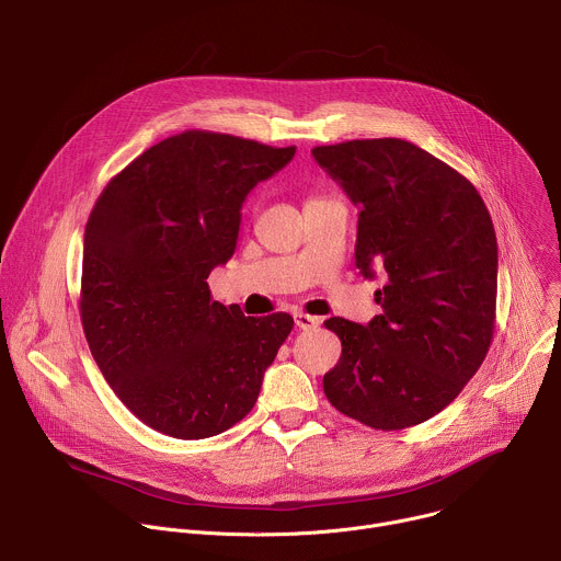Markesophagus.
I'll return each instance as SVG.
<instances>
[{
  "label": "esophagus",
  "instance_id": "1",
  "mask_svg": "<svg viewBox=\"0 0 561 561\" xmlns=\"http://www.w3.org/2000/svg\"><path fill=\"white\" fill-rule=\"evenodd\" d=\"M319 322H322V319H319V317H312V314H306V312H295V324H297V329H301V331L317 329Z\"/></svg>",
  "mask_w": 561,
  "mask_h": 561
}]
</instances>
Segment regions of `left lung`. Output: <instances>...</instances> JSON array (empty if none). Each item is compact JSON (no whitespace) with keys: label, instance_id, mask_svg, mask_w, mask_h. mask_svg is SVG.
<instances>
[{"label":"left lung","instance_id":"obj_1","mask_svg":"<svg viewBox=\"0 0 561 561\" xmlns=\"http://www.w3.org/2000/svg\"><path fill=\"white\" fill-rule=\"evenodd\" d=\"M312 157L359 208V273L386 277L370 324L324 322L342 342L324 392L340 413L377 431L422 424L461 392L493 342L491 213L463 175L407 139L314 146Z\"/></svg>","mask_w":561,"mask_h":561}]
</instances>
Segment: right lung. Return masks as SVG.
Instances as JSON below:
<instances>
[{"label": "right lung", "instance_id": "obj_1", "mask_svg": "<svg viewBox=\"0 0 561 561\" xmlns=\"http://www.w3.org/2000/svg\"><path fill=\"white\" fill-rule=\"evenodd\" d=\"M293 154L184 130L133 159L95 202L79 314L104 379L152 431L204 439L255 407L293 317L226 308L206 279L234 253L247 195Z\"/></svg>", "mask_w": 561, "mask_h": 561}]
</instances>
